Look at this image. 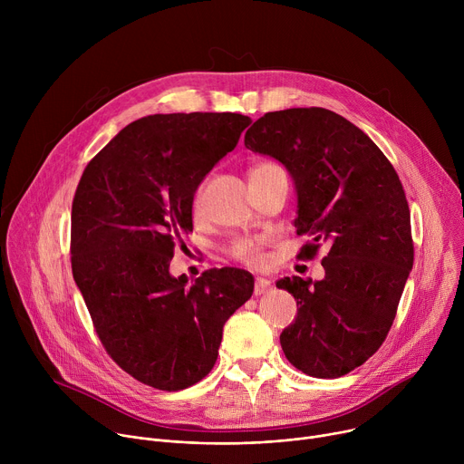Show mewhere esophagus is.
<instances>
[{
    "label": "esophagus",
    "mask_w": 464,
    "mask_h": 464,
    "mask_svg": "<svg viewBox=\"0 0 464 464\" xmlns=\"http://www.w3.org/2000/svg\"><path fill=\"white\" fill-rule=\"evenodd\" d=\"M272 290V286H270V283L266 281V279H262V277H256V281H255V295H264V294H268Z\"/></svg>",
    "instance_id": "obj_1"
}]
</instances>
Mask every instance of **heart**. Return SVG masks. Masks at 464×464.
Wrapping results in <instances>:
<instances>
[{"instance_id":"b5f03b06","label":"heart","mask_w":464,"mask_h":464,"mask_svg":"<svg viewBox=\"0 0 464 464\" xmlns=\"http://www.w3.org/2000/svg\"><path fill=\"white\" fill-rule=\"evenodd\" d=\"M274 169H279V167L274 165V163H260V165H256V167L251 170V174L266 172V170H274ZM233 255H235L238 260L247 262V264H255V262H258V260L262 258L260 247H258V244L253 242V240H238V242L235 244V247H233Z\"/></svg>"}]
</instances>
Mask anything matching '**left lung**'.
<instances>
[{
    "mask_svg": "<svg viewBox=\"0 0 464 464\" xmlns=\"http://www.w3.org/2000/svg\"><path fill=\"white\" fill-rule=\"evenodd\" d=\"M244 145L283 163L294 179V226L312 235L299 256L328 246L321 281L277 283L297 301L281 347L308 376H343L383 343L413 268L399 174L365 131L324 108L270 111L246 131Z\"/></svg>",
    "mask_w": 464,
    "mask_h": 464,
    "instance_id": "obj_1",
    "label": "left lung"
}]
</instances>
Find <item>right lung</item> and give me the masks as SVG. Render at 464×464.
I'll list each match as a JSON object with an SVG mask.
<instances>
[{
    "mask_svg": "<svg viewBox=\"0 0 464 464\" xmlns=\"http://www.w3.org/2000/svg\"><path fill=\"white\" fill-rule=\"evenodd\" d=\"M251 119L156 113L124 126L88 163L72 209V268L113 362L163 391L213 369L226 321L253 294L238 268L170 276L179 231H192L194 192Z\"/></svg>",
    "mask_w": 464,
    "mask_h": 464,
    "instance_id": "obj_1",
    "label": "right lung"
}]
</instances>
